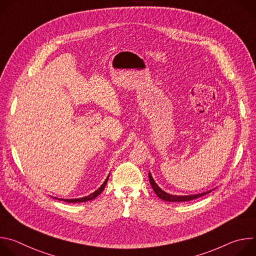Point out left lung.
I'll return each instance as SVG.
<instances>
[{
    "label": "left lung",
    "mask_w": 256,
    "mask_h": 256,
    "mask_svg": "<svg viewBox=\"0 0 256 256\" xmlns=\"http://www.w3.org/2000/svg\"><path fill=\"white\" fill-rule=\"evenodd\" d=\"M149 180H150V184H151V186L153 188V190L155 192V194H157V196L163 200H166V202H188V200H196V198H198L204 194H210L212 190H208V192H202V194H192V196H173V194H169L167 192H165L164 190H162L155 182V180L153 179L151 173L149 172Z\"/></svg>",
    "instance_id": "1"
}]
</instances>
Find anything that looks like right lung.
I'll return each mask as SVG.
<instances>
[{
    "mask_svg": "<svg viewBox=\"0 0 256 256\" xmlns=\"http://www.w3.org/2000/svg\"><path fill=\"white\" fill-rule=\"evenodd\" d=\"M108 177H109V175L107 176V178L105 179V181L103 182L102 184V186L97 190H95L94 192H92L91 194H89V196H84V198H58V200H64V202H88V200H94L95 198H97L102 192H103V190L105 188V186H106V184H107V181H108Z\"/></svg>",
    "mask_w": 256,
    "mask_h": 256,
    "instance_id": "add662e5",
    "label": "right lung"
}]
</instances>
